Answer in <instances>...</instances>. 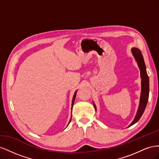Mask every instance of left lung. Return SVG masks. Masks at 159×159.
I'll return each instance as SVG.
<instances>
[{
    "label": "left lung",
    "instance_id": "left-lung-1",
    "mask_svg": "<svg viewBox=\"0 0 159 159\" xmlns=\"http://www.w3.org/2000/svg\"><path fill=\"white\" fill-rule=\"evenodd\" d=\"M131 52L134 59H135L136 61L137 62L139 68L140 69L141 78V93L140 97V102H139V108L135 115V117H134L132 123L129 125V127H131L134 123H136L140 119L142 115L143 114L144 111H145V109L148 102L149 95V79L146 71V66L145 61H144L143 56L141 54V52L140 50L137 48H133L131 49ZM93 106L96 110V106L94 103Z\"/></svg>",
    "mask_w": 159,
    "mask_h": 159
}]
</instances>
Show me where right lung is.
<instances>
[{
  "label": "right lung",
  "instance_id": "obj_1",
  "mask_svg": "<svg viewBox=\"0 0 159 159\" xmlns=\"http://www.w3.org/2000/svg\"><path fill=\"white\" fill-rule=\"evenodd\" d=\"M76 93H77V91H76L75 92V93H74V95L73 99H72V103H71V111H72V107H73V105H74V101H75V99ZM71 118H70V121H69V123H70V121H71ZM69 123H68V125H69Z\"/></svg>",
  "mask_w": 159,
  "mask_h": 159
}]
</instances>
